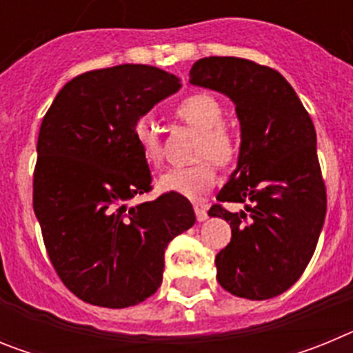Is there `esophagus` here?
I'll return each mask as SVG.
<instances>
[{"label": "esophagus", "instance_id": "1", "mask_svg": "<svg viewBox=\"0 0 353 353\" xmlns=\"http://www.w3.org/2000/svg\"><path fill=\"white\" fill-rule=\"evenodd\" d=\"M194 212H196V219H198L199 223H201V221H205L208 217L207 208H205V205H198V203H196L194 205Z\"/></svg>", "mask_w": 353, "mask_h": 353}]
</instances>
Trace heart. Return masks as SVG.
<instances>
[{"mask_svg":"<svg viewBox=\"0 0 353 353\" xmlns=\"http://www.w3.org/2000/svg\"><path fill=\"white\" fill-rule=\"evenodd\" d=\"M174 117L199 132L196 159L203 161L191 166L171 168L159 179V185L164 191L176 192L185 198L198 199L214 187L215 164L228 168L239 157L240 143L236 134L224 125V108L217 97L207 92H196L187 95L176 104ZM134 141L139 146L141 157L150 166H159L162 161V146L157 129L148 120H138L134 123ZM212 158L211 161L208 159Z\"/></svg>","mask_w":353,"mask_h":353,"instance_id":"b5f03b06","label":"heart"}]
</instances>
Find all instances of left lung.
<instances>
[{
    "label": "left lung",
    "instance_id": "1",
    "mask_svg": "<svg viewBox=\"0 0 353 353\" xmlns=\"http://www.w3.org/2000/svg\"><path fill=\"white\" fill-rule=\"evenodd\" d=\"M189 83L230 97L240 121L236 170L208 210L232 228L230 244L215 256L217 281L236 297L272 299L302 276L325 221L313 121L279 72L251 60L201 58ZM224 201L244 203L246 212L233 214Z\"/></svg>",
    "mask_w": 353,
    "mask_h": 353
}]
</instances>
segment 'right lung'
Instances as JSON below:
<instances>
[{"instance_id": "right-lung-1", "label": "right lung", "mask_w": 353, "mask_h": 353, "mask_svg": "<svg viewBox=\"0 0 353 353\" xmlns=\"http://www.w3.org/2000/svg\"><path fill=\"white\" fill-rule=\"evenodd\" d=\"M180 79L150 65H117L68 81L43 117L33 173V210L49 260L81 301L121 310L154 295L164 251L194 224L189 199L152 191L134 123Z\"/></svg>"}]
</instances>
